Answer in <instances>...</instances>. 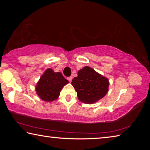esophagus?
Wrapping results in <instances>:
<instances>
[{
  "label": "esophagus",
  "instance_id": "esophagus-1",
  "mask_svg": "<svg viewBox=\"0 0 150 150\" xmlns=\"http://www.w3.org/2000/svg\"><path fill=\"white\" fill-rule=\"evenodd\" d=\"M72 77H67V79H68V81H69V82H71V81H72Z\"/></svg>",
  "mask_w": 150,
  "mask_h": 150
}]
</instances>
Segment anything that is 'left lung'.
<instances>
[{
  "label": "left lung",
  "instance_id": "left-lung-1",
  "mask_svg": "<svg viewBox=\"0 0 150 150\" xmlns=\"http://www.w3.org/2000/svg\"><path fill=\"white\" fill-rule=\"evenodd\" d=\"M71 84L77 91L79 100L93 104L103 98L108 92V80L88 66L78 71Z\"/></svg>",
  "mask_w": 150,
  "mask_h": 150
}]
</instances>
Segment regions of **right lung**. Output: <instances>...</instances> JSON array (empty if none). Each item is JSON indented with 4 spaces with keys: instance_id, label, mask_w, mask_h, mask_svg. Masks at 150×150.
<instances>
[{
    "instance_id": "add662e5",
    "label": "right lung",
    "mask_w": 150,
    "mask_h": 150,
    "mask_svg": "<svg viewBox=\"0 0 150 150\" xmlns=\"http://www.w3.org/2000/svg\"><path fill=\"white\" fill-rule=\"evenodd\" d=\"M67 83L68 81L60 72L55 73L52 69H47L40 77L35 90L42 100L53 101L58 98L61 90Z\"/></svg>"
}]
</instances>
